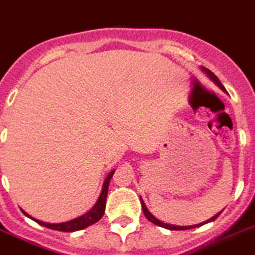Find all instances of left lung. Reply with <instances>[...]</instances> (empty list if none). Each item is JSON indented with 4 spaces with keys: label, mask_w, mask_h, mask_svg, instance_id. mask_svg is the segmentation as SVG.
<instances>
[{
    "label": "left lung",
    "mask_w": 255,
    "mask_h": 255,
    "mask_svg": "<svg viewBox=\"0 0 255 255\" xmlns=\"http://www.w3.org/2000/svg\"><path fill=\"white\" fill-rule=\"evenodd\" d=\"M203 69V71L204 73H206V75H208L209 78H210L211 80H213L214 83H215L216 85H218L219 88H220L221 90H224V92H227V90H225V88H224V85L221 84L220 83V80L218 79V77H216L215 74L213 73V71H210L209 70V69H206V68H201ZM141 203H142V210H143V214H144V216H146L147 219H148L149 221H151V223H153V224H156V225H158V227H162V228H166V229H170V230H186V229H192V228H197V227H201V225H204V224H206V223H209V221H213V220H215L216 218H218L219 215H220V213L219 214H216L215 216H213V218L211 219H209V220H206V221H204V223H201V224H196V225H191V227H177V225H172V224H167V223H163V221H161V220H158V219L156 218V216H153L152 215L151 213H149L148 211V209H147V206L144 205V203H143V200L141 199Z\"/></svg>",
    "instance_id": "obj_1"
}]
</instances>
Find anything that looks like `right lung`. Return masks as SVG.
I'll use <instances>...</instances> for the list:
<instances>
[{
	"label": "right lung",
	"instance_id": "right-lung-1",
	"mask_svg": "<svg viewBox=\"0 0 255 255\" xmlns=\"http://www.w3.org/2000/svg\"><path fill=\"white\" fill-rule=\"evenodd\" d=\"M114 171H112L108 176H107L106 181H104L103 186H102V191L99 197L97 199V201L94 203V205L89 209L88 211H85L84 214H82L78 218H74L71 220L63 221V223H56V224H51V223H45V221H40L37 219L32 218V216L28 215L27 213L22 210V213L26 216H28L30 219H32L34 221H36L37 224L42 225L45 228H49L52 230H59V232H77V230H82L84 228L89 227V225L95 224L97 221H99L103 216L104 210H106V201H107V194H108V187H109V181H111L112 176H113Z\"/></svg>",
	"mask_w": 255,
	"mask_h": 255
}]
</instances>
